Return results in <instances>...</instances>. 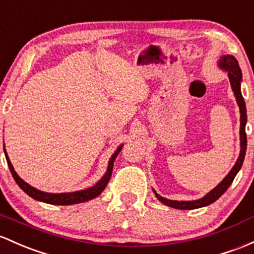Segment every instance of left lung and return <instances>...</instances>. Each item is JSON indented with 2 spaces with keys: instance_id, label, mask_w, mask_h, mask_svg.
Here are the masks:
<instances>
[{
  "instance_id": "left-lung-1",
  "label": "left lung",
  "mask_w": 254,
  "mask_h": 254,
  "mask_svg": "<svg viewBox=\"0 0 254 254\" xmlns=\"http://www.w3.org/2000/svg\"><path fill=\"white\" fill-rule=\"evenodd\" d=\"M218 67L222 69L223 71L228 72L229 81H230L231 89H233L234 95L236 98V103L240 108V155L239 159H237L236 163L234 165V167L231 168L230 172L226 174V177L223 179L214 189H212L211 191L207 192L203 197L198 198V200H192V201H177V200H168V198L162 197L159 195L154 189L155 196L157 197V200H160L161 202L166 206L173 207L177 209H196L201 208V207L208 206V204L213 203L214 201H217L220 196L224 193L228 188L230 187L231 183H233L234 178L236 177V174L239 173V171L241 170L242 163H244L245 155H246V148H247V137H246V124H247V113H246V104H245L244 97L241 93V82H242V72L241 69L239 66V63H237L236 58L230 54H224L219 58L218 61Z\"/></svg>"
}]
</instances>
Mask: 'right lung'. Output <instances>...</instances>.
I'll use <instances>...</instances> for the list:
<instances>
[{"label": "right lung", "mask_w": 254, "mask_h": 254, "mask_svg": "<svg viewBox=\"0 0 254 254\" xmlns=\"http://www.w3.org/2000/svg\"><path fill=\"white\" fill-rule=\"evenodd\" d=\"M4 146V145H3ZM124 148V144L119 146L115 150V152L113 154V156L110 157L108 163V170L104 173V176L99 179L93 187L87 188V189L78 190V191H72V192H61V193H52V192H45L41 191V190L36 189V188L31 187V185L28 184L26 182H24L20 177L18 176L17 172L14 171V167H13L12 162H10L9 157H8L6 149L4 150V155H6V160L8 163V167H9L10 173H12L13 178L17 184L19 185L21 190L24 192L28 193L30 197L35 198L36 201H41V202L50 203V204H61V206H67V204H75V203H81L86 202V201L93 200L94 197H97L98 195L102 193L103 190L105 189V187L108 185L109 181H110L111 173H113V167H114V161L116 160L117 155L121 151V149Z\"/></svg>", "instance_id": "add662e5"}]
</instances>
